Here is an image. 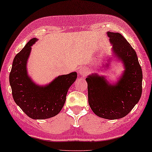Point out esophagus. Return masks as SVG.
Wrapping results in <instances>:
<instances>
[{
  "mask_svg": "<svg viewBox=\"0 0 152 152\" xmlns=\"http://www.w3.org/2000/svg\"><path fill=\"white\" fill-rule=\"evenodd\" d=\"M79 74L80 76H85L87 74V69L85 67H80L78 71Z\"/></svg>",
  "mask_w": 152,
  "mask_h": 152,
  "instance_id": "34e87169",
  "label": "esophagus"
}]
</instances>
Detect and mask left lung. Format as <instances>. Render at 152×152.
I'll list each match as a JSON object with an SVG mask.
<instances>
[{
	"mask_svg": "<svg viewBox=\"0 0 152 152\" xmlns=\"http://www.w3.org/2000/svg\"><path fill=\"white\" fill-rule=\"evenodd\" d=\"M113 50L122 61L125 70L115 85H109L103 76L89 75L88 84L89 105L97 116L109 120L126 116L139 102L142 95V72L136 52L119 33L108 32Z\"/></svg>",
	"mask_w": 152,
	"mask_h": 152,
	"instance_id": "8db88e82",
	"label": "left lung"
}]
</instances>
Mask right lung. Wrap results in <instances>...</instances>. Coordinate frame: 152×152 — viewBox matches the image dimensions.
<instances>
[{"label": "right lung", "instance_id": "right-lung-1", "mask_svg": "<svg viewBox=\"0 0 152 152\" xmlns=\"http://www.w3.org/2000/svg\"><path fill=\"white\" fill-rule=\"evenodd\" d=\"M32 38L13 59L10 73V84L15 103L32 119L43 120L57 115L65 103L69 87L77 79V73L60 75L45 86L36 85L28 77L26 63Z\"/></svg>", "mask_w": 152, "mask_h": 152}]
</instances>
